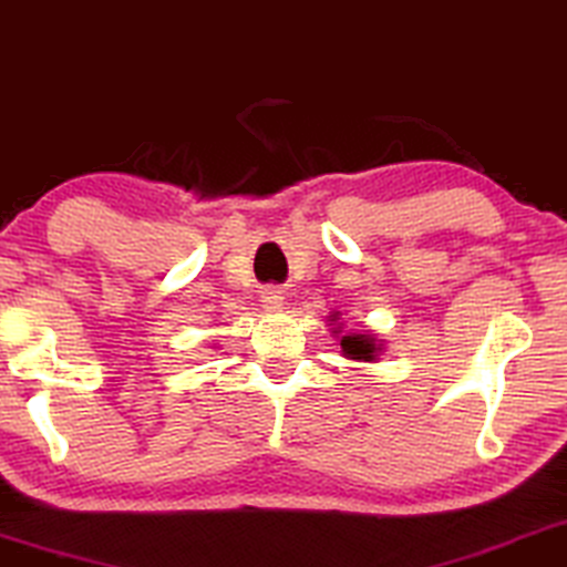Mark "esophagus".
I'll return each mask as SVG.
<instances>
[{"label": "esophagus", "mask_w": 567, "mask_h": 567, "mask_svg": "<svg viewBox=\"0 0 567 567\" xmlns=\"http://www.w3.org/2000/svg\"><path fill=\"white\" fill-rule=\"evenodd\" d=\"M260 301H262V309H266V312H281L284 291L278 289V286H268V289H262Z\"/></svg>", "instance_id": "34e87169"}]
</instances>
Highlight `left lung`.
Segmentation results:
<instances>
[{
    "instance_id": "8db88e82",
    "label": "left lung",
    "mask_w": 567,
    "mask_h": 567,
    "mask_svg": "<svg viewBox=\"0 0 567 567\" xmlns=\"http://www.w3.org/2000/svg\"><path fill=\"white\" fill-rule=\"evenodd\" d=\"M328 322L332 324V336L340 340L343 355L348 361H377L384 351L382 340H377L369 330H348L343 332V322H340V312H330Z\"/></svg>"
}]
</instances>
